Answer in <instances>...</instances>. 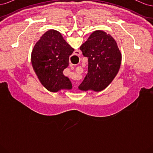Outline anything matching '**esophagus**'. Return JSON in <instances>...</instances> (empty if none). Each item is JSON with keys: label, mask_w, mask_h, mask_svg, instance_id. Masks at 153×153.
<instances>
[{"label": "esophagus", "mask_w": 153, "mask_h": 153, "mask_svg": "<svg viewBox=\"0 0 153 153\" xmlns=\"http://www.w3.org/2000/svg\"><path fill=\"white\" fill-rule=\"evenodd\" d=\"M76 52H78V51H76ZM80 53H80V52H78V53H77V54H78V55H80Z\"/></svg>", "instance_id": "esophagus-1"}]
</instances>
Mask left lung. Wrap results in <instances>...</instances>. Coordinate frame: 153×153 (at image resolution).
I'll return each mask as SVG.
<instances>
[{"label":"left lung","mask_w":153,"mask_h":153,"mask_svg":"<svg viewBox=\"0 0 153 153\" xmlns=\"http://www.w3.org/2000/svg\"><path fill=\"white\" fill-rule=\"evenodd\" d=\"M88 58V70L78 88L82 91L105 89L117 74L121 62V53L116 41L110 34L96 30L80 47Z\"/></svg>","instance_id":"left-lung-1"}]
</instances>
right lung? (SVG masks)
<instances>
[{"label":"right lung","mask_w":153,"mask_h":153,"mask_svg":"<svg viewBox=\"0 0 153 153\" xmlns=\"http://www.w3.org/2000/svg\"><path fill=\"white\" fill-rule=\"evenodd\" d=\"M74 49L59 32L49 30L41 36L32 52L31 62L42 85L51 92L71 89L69 78L63 75L69 66V58Z\"/></svg>","instance_id":"obj_1"}]
</instances>
